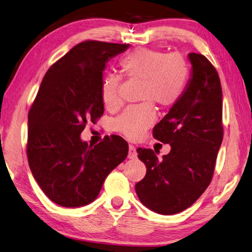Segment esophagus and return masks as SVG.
Masks as SVG:
<instances>
[{"label": "esophagus", "mask_w": 252, "mask_h": 252, "mask_svg": "<svg viewBox=\"0 0 252 252\" xmlns=\"http://www.w3.org/2000/svg\"><path fill=\"white\" fill-rule=\"evenodd\" d=\"M136 156H137L136 149H135L133 144H129V147H128V158L129 159H135V158H136Z\"/></svg>", "instance_id": "1"}]
</instances>
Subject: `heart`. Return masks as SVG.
<instances>
[{
    "label": "heart",
    "mask_w": 252,
    "mask_h": 252,
    "mask_svg": "<svg viewBox=\"0 0 252 252\" xmlns=\"http://www.w3.org/2000/svg\"><path fill=\"white\" fill-rule=\"evenodd\" d=\"M123 75L141 81L138 100L143 103L127 108L114 122L115 129L128 138H138L156 119L153 105L169 108L180 100L189 77V65L181 54L152 49H137L119 61ZM122 77L108 74L101 82V99L109 109L119 104Z\"/></svg>",
    "instance_id": "obj_1"
}]
</instances>
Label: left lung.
I'll list each match as a JSON object with an SVG mask.
<instances>
[{
    "mask_svg": "<svg viewBox=\"0 0 252 252\" xmlns=\"http://www.w3.org/2000/svg\"><path fill=\"white\" fill-rule=\"evenodd\" d=\"M189 59L192 77L152 130L156 140L170 145V152L159 160L151 149H137L147 174L135 191L145 207L161 215L181 213L206 191L223 141L220 76L202 54L189 53Z\"/></svg>",
    "mask_w": 252,
    "mask_h": 252,
    "instance_id": "obj_1",
    "label": "left lung"
}]
</instances>
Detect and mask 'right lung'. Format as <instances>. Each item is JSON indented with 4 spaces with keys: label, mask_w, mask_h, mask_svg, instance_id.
Here are the masks:
<instances>
[{
    "label": "right lung",
    "mask_w": 252,
    "mask_h": 252,
    "mask_svg": "<svg viewBox=\"0 0 252 252\" xmlns=\"http://www.w3.org/2000/svg\"><path fill=\"white\" fill-rule=\"evenodd\" d=\"M128 46L82 42L43 78L28 112L27 157L39 188L57 205L75 208L94 201L105 177L128 155V144L118 135L94 147L81 138L86 124L103 115L105 63Z\"/></svg>",
    "instance_id": "obj_1"
}]
</instances>
